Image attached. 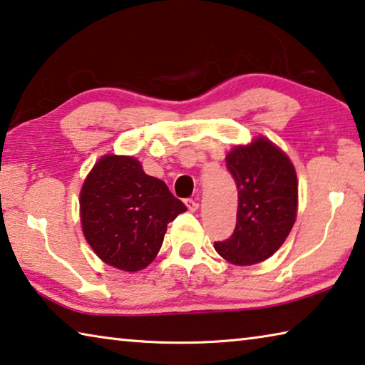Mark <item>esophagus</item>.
Listing matches in <instances>:
<instances>
[{
    "label": "esophagus",
    "instance_id": "esophagus-1",
    "mask_svg": "<svg viewBox=\"0 0 365 365\" xmlns=\"http://www.w3.org/2000/svg\"><path fill=\"white\" fill-rule=\"evenodd\" d=\"M185 205H187L190 212H195V211H197V207H200V205H197L195 200H185Z\"/></svg>",
    "mask_w": 365,
    "mask_h": 365
}]
</instances>
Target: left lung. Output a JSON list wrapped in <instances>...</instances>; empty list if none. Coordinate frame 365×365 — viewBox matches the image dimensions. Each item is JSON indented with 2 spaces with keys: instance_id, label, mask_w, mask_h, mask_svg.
<instances>
[{
  "instance_id": "obj_1",
  "label": "left lung",
  "mask_w": 365,
  "mask_h": 365,
  "mask_svg": "<svg viewBox=\"0 0 365 365\" xmlns=\"http://www.w3.org/2000/svg\"><path fill=\"white\" fill-rule=\"evenodd\" d=\"M237 182L238 212L232 237L214 243L225 261L262 262L280 248L298 212V178L292 160L272 141L257 137L225 158Z\"/></svg>"
}]
</instances>
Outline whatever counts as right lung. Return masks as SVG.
<instances>
[{"mask_svg":"<svg viewBox=\"0 0 365 365\" xmlns=\"http://www.w3.org/2000/svg\"><path fill=\"white\" fill-rule=\"evenodd\" d=\"M187 206L132 156H103L80 191L86 242L109 265L138 272L153 262L168 224Z\"/></svg>","mask_w":365,"mask_h":365,"instance_id":"right-lung-1","label":"right lung"}]
</instances>
